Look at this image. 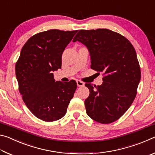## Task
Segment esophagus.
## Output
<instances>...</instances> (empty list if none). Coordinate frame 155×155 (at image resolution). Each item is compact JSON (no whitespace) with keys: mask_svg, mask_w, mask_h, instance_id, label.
<instances>
[{"mask_svg":"<svg viewBox=\"0 0 155 155\" xmlns=\"http://www.w3.org/2000/svg\"><path fill=\"white\" fill-rule=\"evenodd\" d=\"M77 84L78 87H82V86L85 85V83H84L83 81H79V80H77Z\"/></svg>","mask_w":155,"mask_h":155,"instance_id":"1","label":"esophagus"}]
</instances>
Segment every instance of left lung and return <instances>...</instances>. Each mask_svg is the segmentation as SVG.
<instances>
[{
    "label": "left lung",
    "mask_w": 155,
    "mask_h": 155,
    "mask_svg": "<svg viewBox=\"0 0 155 155\" xmlns=\"http://www.w3.org/2000/svg\"><path fill=\"white\" fill-rule=\"evenodd\" d=\"M87 47L91 68L103 72V84L85 83L90 96L85 101L87 114L94 121L109 124L122 117L137 94L141 79L135 50L128 40L107 28L80 30L73 39Z\"/></svg>",
    "instance_id": "obj_1"
}]
</instances>
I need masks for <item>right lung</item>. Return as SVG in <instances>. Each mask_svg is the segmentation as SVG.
<instances>
[{
	"label": "right lung",
	"instance_id": "add662e5",
	"mask_svg": "<svg viewBox=\"0 0 155 155\" xmlns=\"http://www.w3.org/2000/svg\"><path fill=\"white\" fill-rule=\"evenodd\" d=\"M77 31H43L28 39L21 50L15 64L18 88L28 109L43 121L64 117L77 90L74 80L55 81L52 72L61 68L63 52Z\"/></svg>",
	"mask_w": 155,
	"mask_h": 155
}]
</instances>
